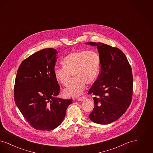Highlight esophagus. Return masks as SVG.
Wrapping results in <instances>:
<instances>
[{"mask_svg":"<svg viewBox=\"0 0 153 153\" xmlns=\"http://www.w3.org/2000/svg\"><path fill=\"white\" fill-rule=\"evenodd\" d=\"M87 99V97L85 96H82V97H80L79 98L77 99V100L78 101H83L84 100H85Z\"/></svg>","mask_w":153,"mask_h":153,"instance_id":"esophagus-1","label":"esophagus"}]
</instances>
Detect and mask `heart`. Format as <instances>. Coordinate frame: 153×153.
Instances as JSON below:
<instances>
[{"label": "heart", "instance_id": "obj_1", "mask_svg": "<svg viewBox=\"0 0 153 153\" xmlns=\"http://www.w3.org/2000/svg\"><path fill=\"white\" fill-rule=\"evenodd\" d=\"M63 68H55L56 80L66 85L72 74L74 78L64 89L68 97H77L81 95L85 85H91L97 80L100 69V58L94 51H79L69 53L61 61Z\"/></svg>", "mask_w": 153, "mask_h": 153}]
</instances>
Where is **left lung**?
Masks as SVG:
<instances>
[{
    "mask_svg": "<svg viewBox=\"0 0 153 153\" xmlns=\"http://www.w3.org/2000/svg\"><path fill=\"white\" fill-rule=\"evenodd\" d=\"M86 45L96 46L100 58L101 72L89 90L95 107L89 117L95 123L108 124L122 117L128 108L132 96L131 66L120 49L100 42Z\"/></svg>",
    "mask_w": 153,
    "mask_h": 153,
    "instance_id": "1",
    "label": "left lung"
}]
</instances>
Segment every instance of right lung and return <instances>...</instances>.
Segmentation results:
<instances>
[{"instance_id":"1","label":"right lung","mask_w":153,"mask_h":153,"mask_svg":"<svg viewBox=\"0 0 153 153\" xmlns=\"http://www.w3.org/2000/svg\"><path fill=\"white\" fill-rule=\"evenodd\" d=\"M57 51H37L19 66L15 82V102L22 115L36 130L51 131L59 126L72 99L57 97L60 91L54 75Z\"/></svg>"}]
</instances>
